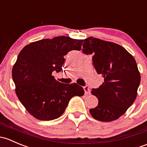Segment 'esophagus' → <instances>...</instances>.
Segmentation results:
<instances>
[{
    "label": "esophagus",
    "instance_id": "obj_1",
    "mask_svg": "<svg viewBox=\"0 0 147 147\" xmlns=\"http://www.w3.org/2000/svg\"><path fill=\"white\" fill-rule=\"evenodd\" d=\"M84 89L85 93H86V95H89V94H90V88H89V86H84Z\"/></svg>",
    "mask_w": 147,
    "mask_h": 147
}]
</instances>
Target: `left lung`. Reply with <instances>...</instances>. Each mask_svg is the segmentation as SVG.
<instances>
[{
  "mask_svg": "<svg viewBox=\"0 0 147 147\" xmlns=\"http://www.w3.org/2000/svg\"><path fill=\"white\" fill-rule=\"evenodd\" d=\"M82 50L93 54V66L104 78L99 88L92 89L98 104L89 110L90 115L102 122L118 119L137 98L141 76L135 59L120 45L93 37L85 39Z\"/></svg>",
  "mask_w": 147,
  "mask_h": 147,
  "instance_id": "obj_1",
  "label": "left lung"
}]
</instances>
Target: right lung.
I'll return each instance as SVG.
<instances>
[{
  "mask_svg": "<svg viewBox=\"0 0 147 147\" xmlns=\"http://www.w3.org/2000/svg\"><path fill=\"white\" fill-rule=\"evenodd\" d=\"M84 40L66 36L45 39L26 45L18 55L12 70L16 93L28 113L40 120L59 117L74 96L84 90L77 84L59 82L53 72L61 71L64 56L80 51Z\"/></svg>",
  "mask_w": 147,
  "mask_h": 147,
  "instance_id": "add662e5",
  "label": "right lung"
}]
</instances>
